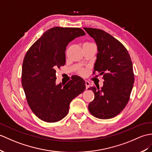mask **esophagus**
I'll use <instances>...</instances> for the list:
<instances>
[{
  "label": "esophagus",
  "mask_w": 152,
  "mask_h": 152,
  "mask_svg": "<svg viewBox=\"0 0 152 152\" xmlns=\"http://www.w3.org/2000/svg\"><path fill=\"white\" fill-rule=\"evenodd\" d=\"M85 83H86V89H87L88 88H89V86H90V83H89V82H88V81H87V80L85 81Z\"/></svg>",
  "instance_id": "34e87169"
}]
</instances>
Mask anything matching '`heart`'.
Segmentation results:
<instances>
[{"label": "heart", "instance_id": "obj_1", "mask_svg": "<svg viewBox=\"0 0 152 152\" xmlns=\"http://www.w3.org/2000/svg\"><path fill=\"white\" fill-rule=\"evenodd\" d=\"M80 75H85V74H86V72H85L83 70H81L80 71Z\"/></svg>", "mask_w": 152, "mask_h": 152}]
</instances>
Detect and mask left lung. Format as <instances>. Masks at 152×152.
I'll return each instance as SVG.
<instances>
[{"instance_id": "obj_1", "label": "left lung", "mask_w": 152, "mask_h": 152, "mask_svg": "<svg viewBox=\"0 0 152 152\" xmlns=\"http://www.w3.org/2000/svg\"><path fill=\"white\" fill-rule=\"evenodd\" d=\"M84 30L98 47L93 75L99 73L104 80L101 89L95 86L88 89L94 94L88 109L96 118H113L124 109L129 100L135 80L132 59L124 46L109 34L96 28Z\"/></svg>"}]
</instances>
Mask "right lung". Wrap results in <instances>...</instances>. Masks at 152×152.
Returning <instances> with one entry per match:
<instances>
[{
  "instance_id": "1",
  "label": "right lung",
  "mask_w": 152,
  "mask_h": 152,
  "mask_svg": "<svg viewBox=\"0 0 152 152\" xmlns=\"http://www.w3.org/2000/svg\"><path fill=\"white\" fill-rule=\"evenodd\" d=\"M84 35L79 28H52L31 46L24 56L22 86L28 105L42 121H61L68 114L70 102L86 89L85 81L79 76L63 87L61 83L56 85V69L65 64L66 46Z\"/></svg>"
}]
</instances>
